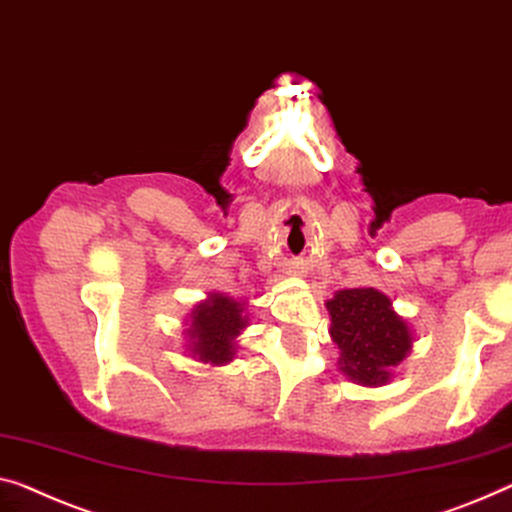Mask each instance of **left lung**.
I'll list each match as a JSON object with an SVG mask.
<instances>
[{"instance_id": "1", "label": "left lung", "mask_w": 512, "mask_h": 512, "mask_svg": "<svg viewBox=\"0 0 512 512\" xmlns=\"http://www.w3.org/2000/svg\"><path fill=\"white\" fill-rule=\"evenodd\" d=\"M326 310L340 375L365 388L388 384L416 342L409 319L398 315L391 296L375 287L340 289L326 301Z\"/></svg>"}]
</instances>
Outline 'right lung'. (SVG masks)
Listing matches in <instances>:
<instances>
[{
	"instance_id": "add662e5",
	"label": "right lung",
	"mask_w": 512,
	"mask_h": 512,
	"mask_svg": "<svg viewBox=\"0 0 512 512\" xmlns=\"http://www.w3.org/2000/svg\"><path fill=\"white\" fill-rule=\"evenodd\" d=\"M250 326L246 301L223 292H209L207 299L183 319V347L186 356L207 365L223 368L236 358L241 333Z\"/></svg>"
}]
</instances>
